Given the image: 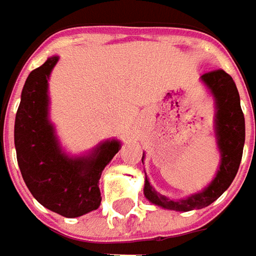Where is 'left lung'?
<instances>
[{
    "label": "left lung",
    "instance_id": "obj_1",
    "mask_svg": "<svg viewBox=\"0 0 256 256\" xmlns=\"http://www.w3.org/2000/svg\"><path fill=\"white\" fill-rule=\"evenodd\" d=\"M201 81L211 91L215 100V136L221 154V164L215 178L201 192L184 200H171L152 188L145 176L144 194L146 200L165 210L192 211L201 210L216 201L230 188L242 160L245 144V118L241 110L240 94L232 76L224 70L210 71L201 76ZM144 162V155H142Z\"/></svg>",
    "mask_w": 256,
    "mask_h": 256
}]
</instances>
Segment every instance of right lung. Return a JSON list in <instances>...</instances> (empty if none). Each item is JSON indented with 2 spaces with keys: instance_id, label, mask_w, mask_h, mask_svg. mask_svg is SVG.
Returning <instances> with one entry per match:
<instances>
[{
  "instance_id": "obj_1",
  "label": "right lung",
  "mask_w": 256,
  "mask_h": 256,
  "mask_svg": "<svg viewBox=\"0 0 256 256\" xmlns=\"http://www.w3.org/2000/svg\"><path fill=\"white\" fill-rule=\"evenodd\" d=\"M56 62L58 56H51L28 75L15 116L14 142L20 171L32 196L50 211L76 218L101 205L100 178L121 142L105 141L91 154L74 158L61 150L48 118V80Z\"/></svg>"
}]
</instances>
